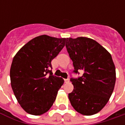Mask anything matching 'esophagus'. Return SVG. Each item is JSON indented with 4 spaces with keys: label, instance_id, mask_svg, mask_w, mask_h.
Masks as SVG:
<instances>
[{
    "label": "esophagus",
    "instance_id": "esophagus-1",
    "mask_svg": "<svg viewBox=\"0 0 125 125\" xmlns=\"http://www.w3.org/2000/svg\"><path fill=\"white\" fill-rule=\"evenodd\" d=\"M64 81H65V83H68L69 82V79H64Z\"/></svg>",
    "mask_w": 125,
    "mask_h": 125
}]
</instances>
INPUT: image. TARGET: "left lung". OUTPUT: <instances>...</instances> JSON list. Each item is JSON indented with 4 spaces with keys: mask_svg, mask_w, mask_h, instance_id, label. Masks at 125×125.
I'll list each match as a JSON object with an SVG mask.
<instances>
[{
    "mask_svg": "<svg viewBox=\"0 0 125 125\" xmlns=\"http://www.w3.org/2000/svg\"><path fill=\"white\" fill-rule=\"evenodd\" d=\"M65 47L74 70L83 74L71 78L73 90L68 94L72 106L78 113L92 115L102 110L115 88V66L111 55L92 39L67 38Z\"/></svg>",
    "mask_w": 125,
    "mask_h": 125,
    "instance_id": "left-lung-1",
    "label": "left lung"
}]
</instances>
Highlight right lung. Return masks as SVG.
<instances>
[{
	"label": "right lung",
	"mask_w": 125,
	"mask_h": 125,
	"mask_svg": "<svg viewBox=\"0 0 125 125\" xmlns=\"http://www.w3.org/2000/svg\"><path fill=\"white\" fill-rule=\"evenodd\" d=\"M65 38L36 37L26 43L12 60L11 87L26 112L41 115L52 107L63 79L53 75L52 60L65 46Z\"/></svg>",
	"instance_id": "add662e5"
}]
</instances>
